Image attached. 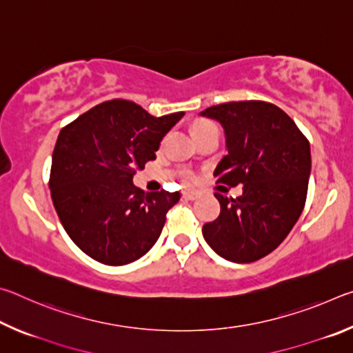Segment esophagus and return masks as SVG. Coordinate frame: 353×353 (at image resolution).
Segmentation results:
<instances>
[{"instance_id":"1","label":"esophagus","mask_w":353,"mask_h":353,"mask_svg":"<svg viewBox=\"0 0 353 353\" xmlns=\"http://www.w3.org/2000/svg\"><path fill=\"white\" fill-rule=\"evenodd\" d=\"M183 198L188 201H196L198 199V193L196 191H183Z\"/></svg>"}]
</instances>
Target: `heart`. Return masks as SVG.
<instances>
[{
  "instance_id": "b5f03b06",
  "label": "heart",
  "mask_w": 353,
  "mask_h": 353,
  "mask_svg": "<svg viewBox=\"0 0 353 353\" xmlns=\"http://www.w3.org/2000/svg\"><path fill=\"white\" fill-rule=\"evenodd\" d=\"M207 126H212V123H208V121H199V123L194 124V130H201V129H204V128H207Z\"/></svg>"
}]
</instances>
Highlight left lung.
Instances as JSON below:
<instances>
[{
    "label": "left lung",
    "mask_w": 353,
    "mask_h": 353,
    "mask_svg": "<svg viewBox=\"0 0 353 353\" xmlns=\"http://www.w3.org/2000/svg\"><path fill=\"white\" fill-rule=\"evenodd\" d=\"M224 129L227 155L213 174L236 187V199L214 193L219 216L202 227L214 252L234 263H250L271 254L297 223L312 172L310 143L277 105L238 101L199 113Z\"/></svg>",
    "instance_id": "left-lung-1"
}]
</instances>
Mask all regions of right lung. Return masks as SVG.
Returning a JSON list of instances; mask_svg holds the SVG:
<instances>
[{
    "mask_svg": "<svg viewBox=\"0 0 353 353\" xmlns=\"http://www.w3.org/2000/svg\"><path fill=\"white\" fill-rule=\"evenodd\" d=\"M183 115L152 117L135 103L113 99L61 130L50 176L52 204L71 240L93 260L128 265L159 240L181 194L145 193L132 179Z\"/></svg>",
    "mask_w": 353,
    "mask_h": 353,
    "instance_id": "obj_1",
    "label": "right lung"
}]
</instances>
